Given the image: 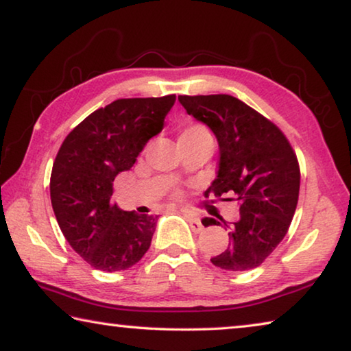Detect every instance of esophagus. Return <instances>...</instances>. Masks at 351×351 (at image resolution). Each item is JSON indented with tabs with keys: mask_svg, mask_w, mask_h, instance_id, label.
Masks as SVG:
<instances>
[{
	"mask_svg": "<svg viewBox=\"0 0 351 351\" xmlns=\"http://www.w3.org/2000/svg\"><path fill=\"white\" fill-rule=\"evenodd\" d=\"M184 215H186L187 221L190 224V228H192V230H195V232H201L203 230V224H201L199 219L193 215L192 212H187V210H182Z\"/></svg>",
	"mask_w": 351,
	"mask_h": 351,
	"instance_id": "34e87169",
	"label": "esophagus"
}]
</instances>
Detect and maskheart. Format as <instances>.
Here are the masks:
<instances>
[{
    "label": "heart",
    "mask_w": 351,
    "mask_h": 351,
    "mask_svg": "<svg viewBox=\"0 0 351 351\" xmlns=\"http://www.w3.org/2000/svg\"><path fill=\"white\" fill-rule=\"evenodd\" d=\"M178 142L181 148L197 145L201 142H212L210 130L201 122H186L178 130Z\"/></svg>",
    "instance_id": "b5f03b06"
}]
</instances>
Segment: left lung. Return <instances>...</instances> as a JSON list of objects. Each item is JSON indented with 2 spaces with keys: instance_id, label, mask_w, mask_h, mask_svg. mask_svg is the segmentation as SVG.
Returning <instances> with one entry per match:
<instances>
[{
  "instance_id": "1",
  "label": "left lung",
  "mask_w": 351,
  "mask_h": 351,
  "mask_svg": "<svg viewBox=\"0 0 351 351\" xmlns=\"http://www.w3.org/2000/svg\"><path fill=\"white\" fill-rule=\"evenodd\" d=\"M178 100L218 139V171L207 197L228 193L234 197L228 199L239 201L240 207V218L232 224L223 218L203 221L229 230V246L210 261L224 271L257 268L283 240L294 217L300 189L295 152L274 122L234 96H178Z\"/></svg>"
}]
</instances>
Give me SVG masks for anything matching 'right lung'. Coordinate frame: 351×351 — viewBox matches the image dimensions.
Wrapping results in <instances>:
<instances>
[{"mask_svg":"<svg viewBox=\"0 0 351 351\" xmlns=\"http://www.w3.org/2000/svg\"><path fill=\"white\" fill-rule=\"evenodd\" d=\"M175 100V94L117 99L83 119L57 153L52 209L64 239L93 268L128 269L150 247L158 217L119 209L111 203L112 182L161 132Z\"/></svg>","mask_w":351,"mask_h":351,"instance_id":"right-lung-1","label":"right lung"}]
</instances>
